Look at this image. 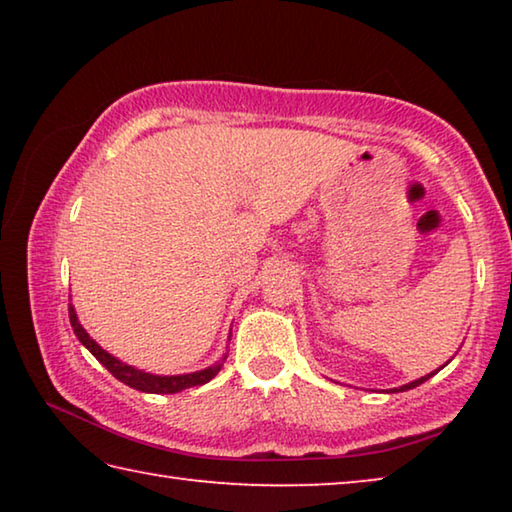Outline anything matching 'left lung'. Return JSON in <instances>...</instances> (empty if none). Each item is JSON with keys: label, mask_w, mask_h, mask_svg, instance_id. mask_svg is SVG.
<instances>
[{"label": "left lung", "mask_w": 512, "mask_h": 512, "mask_svg": "<svg viewBox=\"0 0 512 512\" xmlns=\"http://www.w3.org/2000/svg\"><path fill=\"white\" fill-rule=\"evenodd\" d=\"M431 375H433V372H431ZM431 375H427V377H422V379H415V381H411V384H406V386H402L400 388V391H409V388H415V386H420L422 384V381H427Z\"/></svg>", "instance_id": "left-lung-1"}]
</instances>
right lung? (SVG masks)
I'll return each mask as SVG.
<instances>
[{
    "mask_svg": "<svg viewBox=\"0 0 512 512\" xmlns=\"http://www.w3.org/2000/svg\"><path fill=\"white\" fill-rule=\"evenodd\" d=\"M69 323H72V327H74L76 339H79L85 345V348H88L94 354V357H97L101 366H106L112 377H117L121 384L131 386V388H135V391H142V393H178V391H185V388L207 384V381L216 377V372L221 370V363H216V366L192 372V375H173V377L149 375V372H142V370H137L133 366H126V363H121L119 359H115L112 354L103 350L97 341H92L90 334L81 327L79 318H76L74 307H69Z\"/></svg>",
    "mask_w": 512,
    "mask_h": 512,
    "instance_id": "obj_1",
    "label": "right lung"
}]
</instances>
